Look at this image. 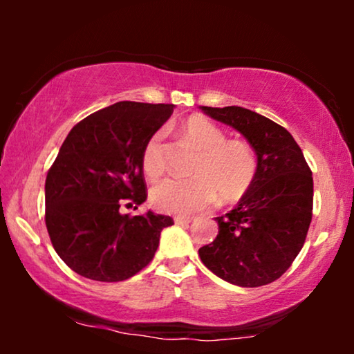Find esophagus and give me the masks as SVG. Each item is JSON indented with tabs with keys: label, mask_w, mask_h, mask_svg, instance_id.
Returning <instances> with one entry per match:
<instances>
[{
	"label": "esophagus",
	"mask_w": 354,
	"mask_h": 354,
	"mask_svg": "<svg viewBox=\"0 0 354 354\" xmlns=\"http://www.w3.org/2000/svg\"><path fill=\"white\" fill-rule=\"evenodd\" d=\"M192 221H193V217H190V216H176V217H174V222H176V224H190Z\"/></svg>",
	"instance_id": "34e87169"
}]
</instances>
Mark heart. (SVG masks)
<instances>
[{"label": "heart", "instance_id": "heart-1", "mask_svg": "<svg viewBox=\"0 0 354 354\" xmlns=\"http://www.w3.org/2000/svg\"><path fill=\"white\" fill-rule=\"evenodd\" d=\"M182 137L198 151L190 178H167L153 187L154 209L169 214H193L212 205L241 200L253 185L258 158L248 142L227 140L219 125L203 115H190L180 124ZM142 169L149 180H158L166 171L162 130L154 132L145 143Z\"/></svg>", "mask_w": 354, "mask_h": 354}]
</instances>
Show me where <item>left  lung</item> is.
Here are the masks:
<instances>
[{"mask_svg": "<svg viewBox=\"0 0 354 354\" xmlns=\"http://www.w3.org/2000/svg\"><path fill=\"white\" fill-rule=\"evenodd\" d=\"M201 109L239 130L254 148L258 172L235 209L216 217L219 234L200 248L217 277L261 287L285 274L301 251L313 219V172L287 129L240 106Z\"/></svg>", "mask_w": 354, "mask_h": 354, "instance_id": "left-lung-1", "label": "left lung"}]
</instances>
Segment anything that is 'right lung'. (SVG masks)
<instances>
[{"label": "right lung", "instance_id": "add662e5", "mask_svg": "<svg viewBox=\"0 0 354 354\" xmlns=\"http://www.w3.org/2000/svg\"><path fill=\"white\" fill-rule=\"evenodd\" d=\"M174 104L119 101L75 124L45 182V222L53 248L82 277L130 279L151 263L172 217L120 214L142 205V151Z\"/></svg>", "mask_w": 354, "mask_h": 354}]
</instances>
